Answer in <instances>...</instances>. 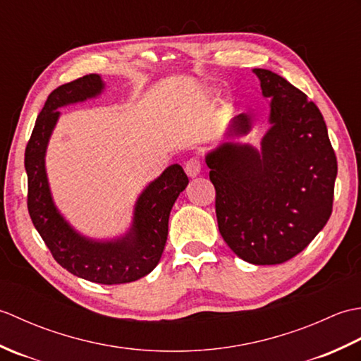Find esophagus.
I'll list each match as a JSON object with an SVG mask.
<instances>
[{"instance_id": "esophagus-1", "label": "esophagus", "mask_w": 361, "mask_h": 361, "mask_svg": "<svg viewBox=\"0 0 361 361\" xmlns=\"http://www.w3.org/2000/svg\"><path fill=\"white\" fill-rule=\"evenodd\" d=\"M185 171H186V173L190 176V178H194V176H197L198 173H200V171H202L200 161L195 159V158H190L189 161H186Z\"/></svg>"}]
</instances>
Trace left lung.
Listing matches in <instances>:
<instances>
[{"label":"left lung","instance_id":"left-lung-1","mask_svg":"<svg viewBox=\"0 0 361 361\" xmlns=\"http://www.w3.org/2000/svg\"><path fill=\"white\" fill-rule=\"evenodd\" d=\"M270 99V128L260 149L221 142L206 155L216 188L219 231L237 256L255 265L295 257L332 214L336 157L318 106L279 74L256 68ZM252 118L235 116L226 140L247 136Z\"/></svg>","mask_w":361,"mask_h":361}]
</instances>
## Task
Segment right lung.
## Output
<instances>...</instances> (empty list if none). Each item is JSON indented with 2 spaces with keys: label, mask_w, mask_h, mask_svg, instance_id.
<instances>
[{
  "label": "right lung",
  "mask_w": 361,
  "mask_h": 361,
  "mask_svg": "<svg viewBox=\"0 0 361 361\" xmlns=\"http://www.w3.org/2000/svg\"><path fill=\"white\" fill-rule=\"evenodd\" d=\"M104 90L99 74L83 75L54 90L35 121L26 145L25 167L29 216L52 257L78 278L114 286L141 279L158 265L172 206L189 180L180 164H172L149 183L137 197L132 226L124 235L99 240L75 231L52 200L44 166L46 149L60 118L59 109L97 97Z\"/></svg>",
  "instance_id": "add662e5"
}]
</instances>
